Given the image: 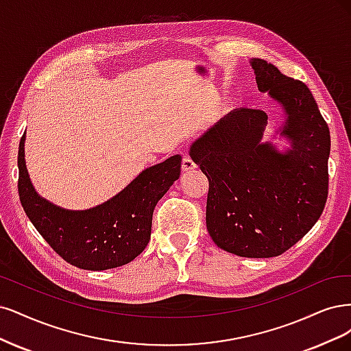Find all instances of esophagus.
Segmentation results:
<instances>
[{
  "mask_svg": "<svg viewBox=\"0 0 351 351\" xmlns=\"http://www.w3.org/2000/svg\"><path fill=\"white\" fill-rule=\"evenodd\" d=\"M195 167H197V165L194 163V160H192L189 156H184V159H182V171L184 172H191V171H194Z\"/></svg>",
  "mask_w": 351,
  "mask_h": 351,
  "instance_id": "esophagus-1",
  "label": "esophagus"
}]
</instances>
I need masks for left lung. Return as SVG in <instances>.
<instances>
[{
    "label": "left lung",
    "instance_id": "8db88e82",
    "mask_svg": "<svg viewBox=\"0 0 351 351\" xmlns=\"http://www.w3.org/2000/svg\"><path fill=\"white\" fill-rule=\"evenodd\" d=\"M259 92L285 110L280 135L290 149L263 143L267 114L241 108L191 145L208 178L206 221L219 247L246 258L281 255L318 221L328 197L330 128L308 86L264 60H251Z\"/></svg>",
    "mask_w": 351,
    "mask_h": 351
}]
</instances>
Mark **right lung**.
Returning a JSON list of instances; mask_svg holds the SVG:
<instances>
[{"instance_id": "1", "label": "right lung", "mask_w": 351, "mask_h": 351, "mask_svg": "<svg viewBox=\"0 0 351 351\" xmlns=\"http://www.w3.org/2000/svg\"><path fill=\"white\" fill-rule=\"evenodd\" d=\"M19 145V195L29 220L52 250L74 267L101 271L131 263L150 241L154 207L180 175L182 157L147 167L114 198L88 210H65L33 188Z\"/></svg>"}]
</instances>
